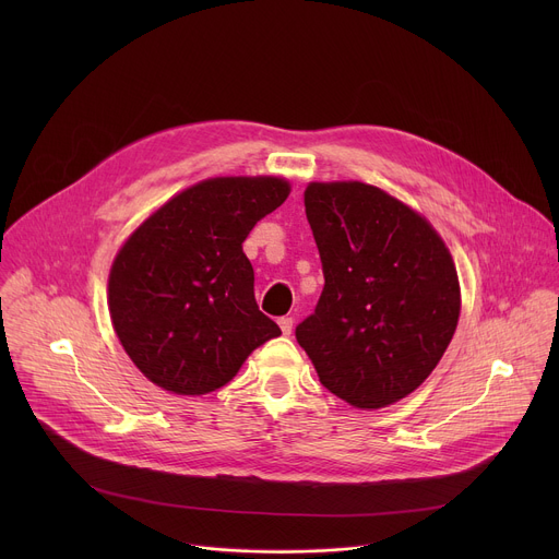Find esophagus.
<instances>
[{
    "label": "esophagus",
    "mask_w": 559,
    "mask_h": 559,
    "mask_svg": "<svg viewBox=\"0 0 559 559\" xmlns=\"http://www.w3.org/2000/svg\"><path fill=\"white\" fill-rule=\"evenodd\" d=\"M278 328H281V332H283V336H289L292 334V328H294V321L292 318H278Z\"/></svg>",
    "instance_id": "esophagus-1"
}]
</instances>
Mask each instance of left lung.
I'll return each mask as SVG.
<instances>
[{"mask_svg":"<svg viewBox=\"0 0 559 559\" xmlns=\"http://www.w3.org/2000/svg\"><path fill=\"white\" fill-rule=\"evenodd\" d=\"M305 214L325 289L296 341L334 395L376 412L414 393L447 352L460 281L436 227L362 181H311Z\"/></svg>","mask_w":559,"mask_h":559,"instance_id":"obj_1","label":"left lung"}]
</instances>
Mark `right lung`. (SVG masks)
I'll return each mask as SVG.
<instances>
[{"instance_id": "obj_1", "label": "right lung", "mask_w": 559, "mask_h": 559, "mask_svg": "<svg viewBox=\"0 0 559 559\" xmlns=\"http://www.w3.org/2000/svg\"><path fill=\"white\" fill-rule=\"evenodd\" d=\"M289 192L285 177L205 179L126 238L108 276V311L121 347L150 382L205 395L281 336L257 305L243 241Z\"/></svg>"}]
</instances>
